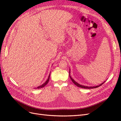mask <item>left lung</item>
<instances>
[{
    "label": "left lung",
    "mask_w": 121,
    "mask_h": 121,
    "mask_svg": "<svg viewBox=\"0 0 121 121\" xmlns=\"http://www.w3.org/2000/svg\"><path fill=\"white\" fill-rule=\"evenodd\" d=\"M69 73H70V71H69ZM69 78H70L71 79V80H72V82H73V83L75 85H77L78 87H80V88H84V89H93V88H97V87H99L100 86H101V85L102 84H103L104 83V82H103V83H101V84H100L99 85H98V86H93V87H88V86H83V85H80L79 84H78V83H77V82H75L72 78H71V77L70 76V75H69Z\"/></svg>",
    "instance_id": "obj_1"
}]
</instances>
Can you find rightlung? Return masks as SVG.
Wrapping results in <instances>:
<instances>
[{
  "label": "right lung",
  "instance_id": "obj_1",
  "mask_svg": "<svg viewBox=\"0 0 121 121\" xmlns=\"http://www.w3.org/2000/svg\"><path fill=\"white\" fill-rule=\"evenodd\" d=\"M49 78H50V74L49 75V76H48V79H47V80L45 82V83H44L43 84H42V85H41V86H38V87L37 88H36V89H40V88H43V87L45 86L48 84V81H49Z\"/></svg>",
  "mask_w": 121,
  "mask_h": 121
}]
</instances>
